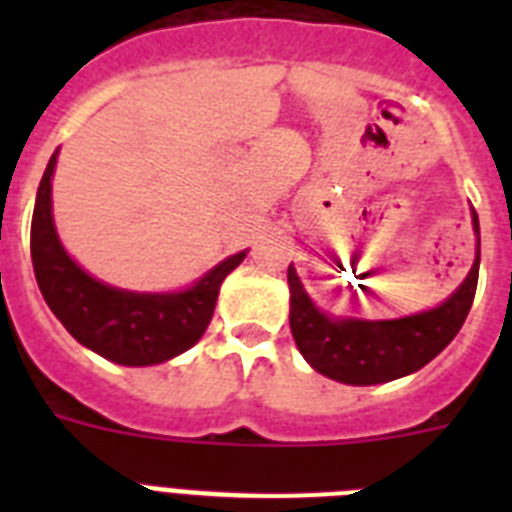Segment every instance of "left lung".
Here are the masks:
<instances>
[{
    "label": "left lung",
    "mask_w": 512,
    "mask_h": 512,
    "mask_svg": "<svg viewBox=\"0 0 512 512\" xmlns=\"http://www.w3.org/2000/svg\"><path fill=\"white\" fill-rule=\"evenodd\" d=\"M470 217L476 231V260L465 281L436 308L401 319L369 321L321 311L305 292L295 265H289V329L305 361L345 385H380L433 361L457 337L476 297L481 228L476 209H470Z\"/></svg>",
    "instance_id": "8db88e82"
}]
</instances>
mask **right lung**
<instances>
[{
	"label": "right lung",
	"mask_w": 512,
	"mask_h": 512,
	"mask_svg": "<svg viewBox=\"0 0 512 512\" xmlns=\"http://www.w3.org/2000/svg\"><path fill=\"white\" fill-rule=\"evenodd\" d=\"M58 151L36 191L31 260L44 303L84 348L122 366H154L201 340L212 321L225 276L247 257H225L212 271L177 292H132L95 279L68 255L52 220V175Z\"/></svg>",
	"instance_id": "right-lung-1"
}]
</instances>
